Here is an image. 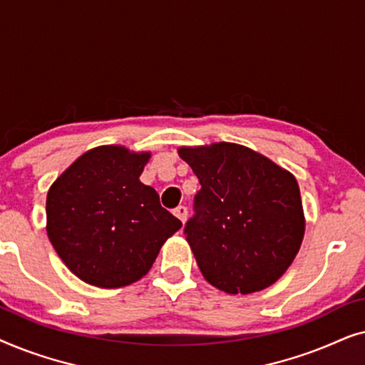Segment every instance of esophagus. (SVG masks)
Wrapping results in <instances>:
<instances>
[{"instance_id":"34e87169","label":"esophagus","mask_w":365,"mask_h":365,"mask_svg":"<svg viewBox=\"0 0 365 365\" xmlns=\"http://www.w3.org/2000/svg\"><path fill=\"white\" fill-rule=\"evenodd\" d=\"M174 216H176L179 221H186L187 219V207L186 206H178L176 209H174Z\"/></svg>"}]
</instances>
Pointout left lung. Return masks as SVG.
<instances>
[{
    "mask_svg": "<svg viewBox=\"0 0 365 365\" xmlns=\"http://www.w3.org/2000/svg\"><path fill=\"white\" fill-rule=\"evenodd\" d=\"M201 189L184 226L202 276L227 294L262 291L301 247L304 211L296 178L232 143L181 148Z\"/></svg>",
    "mask_w": 365,
    "mask_h": 365,
    "instance_id": "left-lung-1",
    "label": "left lung"
}]
</instances>
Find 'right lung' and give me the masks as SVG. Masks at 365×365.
<instances>
[{"label": "right lung", "instance_id": "right-lung-1", "mask_svg": "<svg viewBox=\"0 0 365 365\" xmlns=\"http://www.w3.org/2000/svg\"><path fill=\"white\" fill-rule=\"evenodd\" d=\"M149 153L99 146L78 158L48 191V237L69 271L113 289L146 276L182 222L139 181Z\"/></svg>", "mask_w": 365, "mask_h": 365}]
</instances>
